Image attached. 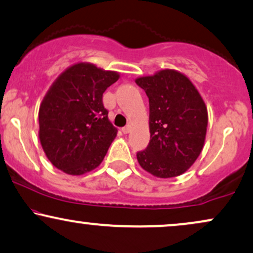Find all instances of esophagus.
Wrapping results in <instances>:
<instances>
[{"instance_id":"1","label":"esophagus","mask_w":253,"mask_h":253,"mask_svg":"<svg viewBox=\"0 0 253 253\" xmlns=\"http://www.w3.org/2000/svg\"><path fill=\"white\" fill-rule=\"evenodd\" d=\"M129 132H130V126H129V125H127V126L123 127V133H124V134H127V133H129Z\"/></svg>"}]
</instances>
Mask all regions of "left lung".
Masks as SVG:
<instances>
[{
	"label": "left lung",
	"mask_w": 253,
	"mask_h": 253,
	"mask_svg": "<svg viewBox=\"0 0 253 253\" xmlns=\"http://www.w3.org/2000/svg\"><path fill=\"white\" fill-rule=\"evenodd\" d=\"M150 102L151 140L136 158L158 178L180 175L199 157L208 128V109L193 84L181 73L164 69L135 80Z\"/></svg>",
	"instance_id": "obj_1"
}]
</instances>
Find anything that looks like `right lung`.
<instances>
[{"mask_svg": "<svg viewBox=\"0 0 253 253\" xmlns=\"http://www.w3.org/2000/svg\"><path fill=\"white\" fill-rule=\"evenodd\" d=\"M118 79V73L81 62L69 67L49 88L40 106L39 136L56 169L80 175L101 164L117 136L102 94Z\"/></svg>", "mask_w": 253, "mask_h": 253, "instance_id": "1", "label": "right lung"}]
</instances>
